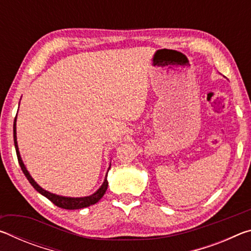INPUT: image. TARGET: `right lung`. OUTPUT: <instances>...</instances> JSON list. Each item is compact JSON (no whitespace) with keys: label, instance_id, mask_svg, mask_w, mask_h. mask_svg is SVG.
Wrapping results in <instances>:
<instances>
[{"label":"right lung","instance_id":"1","mask_svg":"<svg viewBox=\"0 0 251 251\" xmlns=\"http://www.w3.org/2000/svg\"><path fill=\"white\" fill-rule=\"evenodd\" d=\"M13 136H14V146H15L16 155H18V160H19L21 169H22V172L24 173L25 177L27 178L29 184H31L34 188L37 190V192H39L41 195H43V196H45L48 199H50V201H52L55 206H57L59 208H64V209H70V210L80 209V208H85V207H88L91 205H94V203H96L101 197L104 196V194L106 190H107V186H108L107 178H106L107 177V175H106V177H105L103 185H101L94 194L91 195V196H86V197H64V196H59V195L52 194V193L48 192V190L43 189L40 185L36 184V181L33 179L31 175H29V173L27 172L26 167H25L22 158H21L19 146H18V141H16V117L14 120V125H13ZM109 168H110V166H109ZM109 168H108V171H109Z\"/></svg>","mask_w":251,"mask_h":251}]
</instances>
